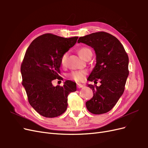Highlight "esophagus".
Instances as JSON below:
<instances>
[{"mask_svg": "<svg viewBox=\"0 0 148 148\" xmlns=\"http://www.w3.org/2000/svg\"><path fill=\"white\" fill-rule=\"evenodd\" d=\"M77 87L78 88H82L83 87V85L80 83H77Z\"/></svg>", "mask_w": 148, "mask_h": 148, "instance_id": "obj_1", "label": "esophagus"}]
</instances>
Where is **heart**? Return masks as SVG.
<instances>
[{
	"instance_id": "1",
	"label": "heart",
	"mask_w": 148,
	"mask_h": 148,
	"mask_svg": "<svg viewBox=\"0 0 148 148\" xmlns=\"http://www.w3.org/2000/svg\"><path fill=\"white\" fill-rule=\"evenodd\" d=\"M78 53L79 56V57L82 58L83 59H85L86 57H87L89 55H92V52L91 49L83 47L78 49ZM66 54L65 53L63 56H62L61 59H60V63L62 66H65L66 65ZM86 71L84 70H77V71H73L72 72H71L69 77L70 79L74 80V81L77 82H83L84 79L85 75H86Z\"/></svg>"
}]
</instances>
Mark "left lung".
I'll list each match as a JSON object with an SVG mask.
<instances>
[{"label": "left lung", "mask_w": 148, "mask_h": 148, "mask_svg": "<svg viewBox=\"0 0 148 148\" xmlns=\"http://www.w3.org/2000/svg\"><path fill=\"white\" fill-rule=\"evenodd\" d=\"M82 42L94 49L96 64L89 75L88 81L101 85L89 84L93 97L86 102V108L94 114L107 113L113 108L122 96L129 74V59L125 49L117 38L106 32L91 33L80 37Z\"/></svg>", "instance_id": "8db88e82"}]
</instances>
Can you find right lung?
Segmentation results:
<instances>
[{"instance_id": "add662e5", "label": "right lung", "mask_w": 148, "mask_h": 148, "mask_svg": "<svg viewBox=\"0 0 148 148\" xmlns=\"http://www.w3.org/2000/svg\"><path fill=\"white\" fill-rule=\"evenodd\" d=\"M78 38L44 34L36 38L26 51L21 65L22 85L30 105L43 117L53 118L64 113L67 97L77 91L76 83L71 81H65L63 86H53L52 81L60 79L61 57Z\"/></svg>"}]
</instances>
